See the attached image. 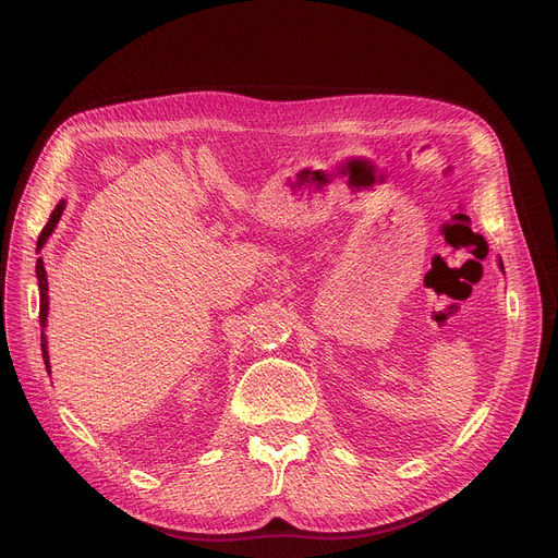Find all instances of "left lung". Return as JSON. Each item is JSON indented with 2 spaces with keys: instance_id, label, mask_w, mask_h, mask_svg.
Wrapping results in <instances>:
<instances>
[{
  "instance_id": "1",
  "label": "left lung",
  "mask_w": 558,
  "mask_h": 558,
  "mask_svg": "<svg viewBox=\"0 0 558 558\" xmlns=\"http://www.w3.org/2000/svg\"><path fill=\"white\" fill-rule=\"evenodd\" d=\"M500 271H505V264H502V257H500Z\"/></svg>"
}]
</instances>
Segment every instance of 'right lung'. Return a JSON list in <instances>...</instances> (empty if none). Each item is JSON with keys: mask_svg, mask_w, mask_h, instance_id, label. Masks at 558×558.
<instances>
[{"mask_svg": "<svg viewBox=\"0 0 558 558\" xmlns=\"http://www.w3.org/2000/svg\"><path fill=\"white\" fill-rule=\"evenodd\" d=\"M63 210H65V198L58 201V205L53 208V213L49 215V221H47V226L43 228L40 238H38L36 253H40V248L47 244L49 234L53 232L56 223L61 221ZM36 276H38V289H40V316H38V318H40V328H47V312H49V296H47V291H49V284H47V271H45V262H43V257H38V262H36ZM40 348H43V360H45L47 373H51V366H49V353H47V337H45V332H40Z\"/></svg>", "mask_w": 558, "mask_h": 558, "instance_id": "right-lung-1", "label": "right lung"}]
</instances>
